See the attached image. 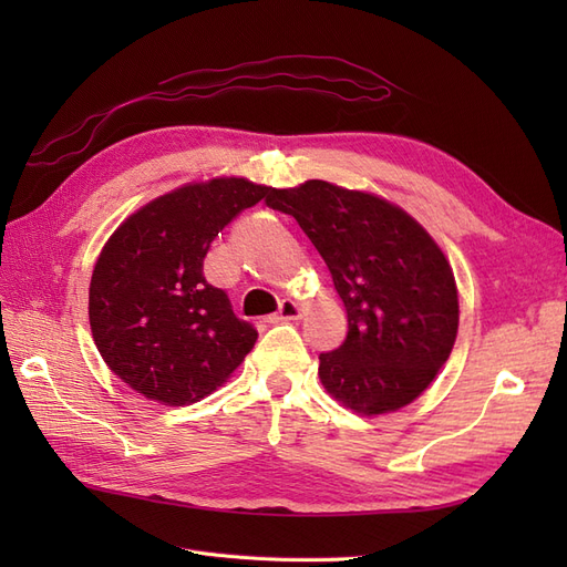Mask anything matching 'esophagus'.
Returning <instances> with one entry per match:
<instances>
[{
    "label": "esophagus",
    "instance_id": "obj_1",
    "mask_svg": "<svg viewBox=\"0 0 567 567\" xmlns=\"http://www.w3.org/2000/svg\"><path fill=\"white\" fill-rule=\"evenodd\" d=\"M300 317H302V307H300L296 300L286 298V300H281V305H279V312H277V315H271V317H269V321H271V323H279V321H296V319H300Z\"/></svg>",
    "mask_w": 567,
    "mask_h": 567
}]
</instances>
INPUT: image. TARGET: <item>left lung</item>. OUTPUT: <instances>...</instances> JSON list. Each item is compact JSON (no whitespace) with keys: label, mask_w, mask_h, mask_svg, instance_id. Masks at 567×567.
I'll return each mask as SVG.
<instances>
[{"label":"left lung","mask_w":567,"mask_h":567,"mask_svg":"<svg viewBox=\"0 0 567 567\" xmlns=\"http://www.w3.org/2000/svg\"><path fill=\"white\" fill-rule=\"evenodd\" d=\"M267 205L296 217L346 305V340L319 354L326 392L362 416L414 402L458 331L454 271L435 238L388 198L323 179L274 188Z\"/></svg>","instance_id":"obj_1"}]
</instances>
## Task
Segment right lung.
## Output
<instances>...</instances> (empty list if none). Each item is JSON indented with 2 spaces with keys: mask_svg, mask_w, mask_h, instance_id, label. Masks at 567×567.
<instances>
[{
  "mask_svg": "<svg viewBox=\"0 0 567 567\" xmlns=\"http://www.w3.org/2000/svg\"><path fill=\"white\" fill-rule=\"evenodd\" d=\"M271 194L246 177L186 182L111 234L92 271L90 326L106 367L134 392L194 404L241 367L257 331L205 281L203 260L238 213Z\"/></svg>",
  "mask_w": 567,
  "mask_h": 567,
  "instance_id": "add662e5",
  "label": "right lung"
}]
</instances>
